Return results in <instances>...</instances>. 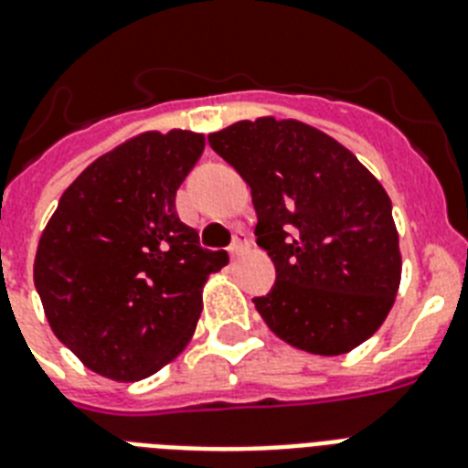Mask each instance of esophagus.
I'll return each mask as SVG.
<instances>
[{
	"instance_id": "34e87169",
	"label": "esophagus",
	"mask_w": 468,
	"mask_h": 468,
	"mask_svg": "<svg viewBox=\"0 0 468 468\" xmlns=\"http://www.w3.org/2000/svg\"><path fill=\"white\" fill-rule=\"evenodd\" d=\"M247 247H250V238H247V233H242V230H240V233H235L233 245L228 247V252H230V257H240Z\"/></svg>"
}]
</instances>
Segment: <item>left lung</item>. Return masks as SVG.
Returning a JSON list of instances; mask_svg holds the SVG:
<instances>
[{
    "mask_svg": "<svg viewBox=\"0 0 468 468\" xmlns=\"http://www.w3.org/2000/svg\"><path fill=\"white\" fill-rule=\"evenodd\" d=\"M257 211V245L276 285L254 307L271 331L312 355L352 352L390 314L402 278L392 202L347 147L294 119L238 121L211 133Z\"/></svg>",
    "mask_w": 468,
    "mask_h": 468,
    "instance_id": "left-lung-1",
    "label": "left lung"
}]
</instances>
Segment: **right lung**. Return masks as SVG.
Returning a JSON list of instances; mask_svg holds the SVG:
<instances>
[{
    "instance_id": "right-lung-1",
    "label": "right lung",
    "mask_w": 468,
    "mask_h": 468,
    "mask_svg": "<svg viewBox=\"0 0 468 468\" xmlns=\"http://www.w3.org/2000/svg\"><path fill=\"white\" fill-rule=\"evenodd\" d=\"M204 152L192 131H147L94 159L42 230L33 278L54 335L112 380H143L183 352L202 290L228 264L176 214Z\"/></svg>"
}]
</instances>
